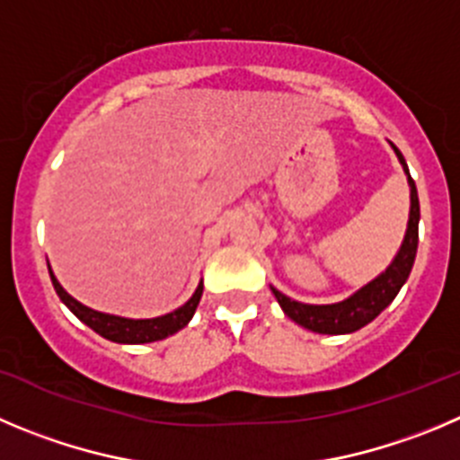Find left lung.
Masks as SVG:
<instances>
[{
	"instance_id": "left-lung-1",
	"label": "left lung",
	"mask_w": 460,
	"mask_h": 460,
	"mask_svg": "<svg viewBox=\"0 0 460 460\" xmlns=\"http://www.w3.org/2000/svg\"><path fill=\"white\" fill-rule=\"evenodd\" d=\"M390 147L394 149L399 163L404 167L411 188L409 225H406L404 240H402V247H399V252L394 254L393 263H390L379 277L372 279L370 283H366L363 288L356 290L354 295H349V297L336 304H304L297 302V299H290L288 295L279 293L274 286H270L274 297H277L279 306L283 308V313H286L293 322H297L299 327L308 329V332L329 333V336H342V333L358 332V329H363L366 324H370L385 306H390V302L397 297V293L402 290L406 279H409L411 270H413L415 254H418L420 225L418 188H415V181L411 179L409 165H406L402 152H399L393 143H390Z\"/></svg>"
}]
</instances>
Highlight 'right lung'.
Here are the masks:
<instances>
[{
  "instance_id": "obj_1",
  "label": "right lung",
  "mask_w": 460,
  "mask_h": 460,
  "mask_svg": "<svg viewBox=\"0 0 460 460\" xmlns=\"http://www.w3.org/2000/svg\"><path fill=\"white\" fill-rule=\"evenodd\" d=\"M49 277L51 283H54L56 295L61 297V302L66 304L84 324H88L94 333H100L106 341L119 342V345H145V342H156L167 336H174V333L181 332L188 322L192 320V315H195L197 311V304H199L201 299V293H204V283L199 281V286L195 288L192 297L188 299L183 306H179L177 311L165 313V315L158 317H149V320H133V317H119L111 315V313L94 311V308L76 302V299L63 288L61 283H58V279L54 277L51 268Z\"/></svg>"
}]
</instances>
